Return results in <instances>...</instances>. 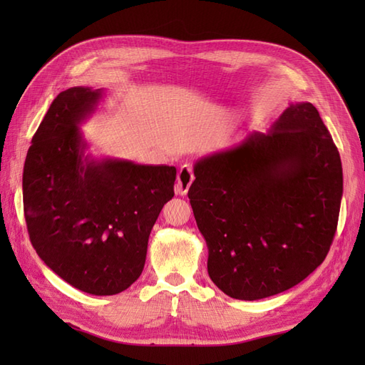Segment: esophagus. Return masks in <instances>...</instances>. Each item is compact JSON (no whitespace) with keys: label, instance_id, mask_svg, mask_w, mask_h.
Instances as JSON below:
<instances>
[{"label":"esophagus","instance_id":"1","mask_svg":"<svg viewBox=\"0 0 365 365\" xmlns=\"http://www.w3.org/2000/svg\"><path fill=\"white\" fill-rule=\"evenodd\" d=\"M193 180H195V176H193L192 169L189 168V165H182V168L178 172V176H176L175 193L176 195H181V196L187 195V192H189Z\"/></svg>","mask_w":365,"mask_h":365}]
</instances>
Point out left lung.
Segmentation results:
<instances>
[{
  "label": "left lung",
  "mask_w": 365,
  "mask_h": 365,
  "mask_svg": "<svg viewBox=\"0 0 365 365\" xmlns=\"http://www.w3.org/2000/svg\"><path fill=\"white\" fill-rule=\"evenodd\" d=\"M189 189L212 282L260 300L304 280L326 259L342 197L339 152L309 102L291 103L267 132L210 153Z\"/></svg>",
  "instance_id": "8db88e82"
}]
</instances>
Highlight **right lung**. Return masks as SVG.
<instances>
[{
	"instance_id": "obj_1",
	"label": "right lung",
	"mask_w": 365,
	"mask_h": 365,
	"mask_svg": "<svg viewBox=\"0 0 365 365\" xmlns=\"http://www.w3.org/2000/svg\"><path fill=\"white\" fill-rule=\"evenodd\" d=\"M105 90L62 91L31 138L23 173L31 245L47 267L93 295L128 289L143 272L148 242L173 197V165L96 158L81 126Z\"/></svg>"
}]
</instances>
